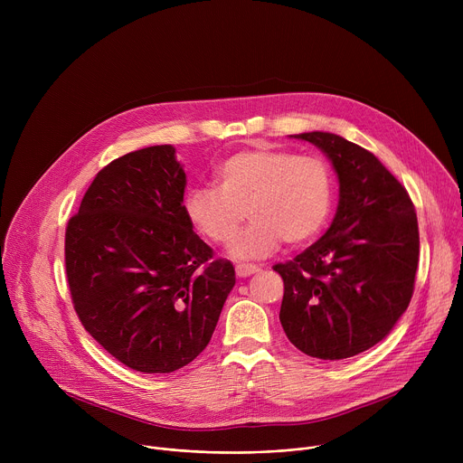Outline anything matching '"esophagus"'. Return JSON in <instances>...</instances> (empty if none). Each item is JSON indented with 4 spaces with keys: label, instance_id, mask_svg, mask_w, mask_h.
Segmentation results:
<instances>
[{
    "label": "esophagus",
    "instance_id": "obj_1",
    "mask_svg": "<svg viewBox=\"0 0 463 463\" xmlns=\"http://www.w3.org/2000/svg\"><path fill=\"white\" fill-rule=\"evenodd\" d=\"M260 269L256 266H245V263H240V266H236V277L238 279H247L254 273H258Z\"/></svg>",
    "mask_w": 463,
    "mask_h": 463
}]
</instances>
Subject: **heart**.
I'll use <instances>...</instances> for the list:
<instances>
[{
  "label": "heart",
  "mask_w": 463,
  "mask_h": 463,
  "mask_svg": "<svg viewBox=\"0 0 463 463\" xmlns=\"http://www.w3.org/2000/svg\"><path fill=\"white\" fill-rule=\"evenodd\" d=\"M214 175L218 186H197L184 195V213L202 236L229 245L247 211L252 222L231 249L234 260H263L284 240L306 243L332 213V170L313 156L249 148L223 159Z\"/></svg>",
  "instance_id": "obj_1"
}]
</instances>
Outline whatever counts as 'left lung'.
<instances>
[{
	"instance_id": "left-lung-1",
	"label": "left lung",
	"mask_w": 463,
	"mask_h": 463,
	"mask_svg": "<svg viewBox=\"0 0 463 463\" xmlns=\"http://www.w3.org/2000/svg\"><path fill=\"white\" fill-rule=\"evenodd\" d=\"M289 137L332 163L339 205L320 240L275 266L284 280L280 324L306 355L341 361L381 343L409 307L418 218L405 186L368 150L327 131Z\"/></svg>"
}]
</instances>
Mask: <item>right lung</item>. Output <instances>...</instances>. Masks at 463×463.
<instances>
[{"label":"right lung","instance_id":"right-lung-1","mask_svg":"<svg viewBox=\"0 0 463 463\" xmlns=\"http://www.w3.org/2000/svg\"><path fill=\"white\" fill-rule=\"evenodd\" d=\"M172 145L102 168L65 231V271L86 332L117 361L170 373L200 355L236 284L186 218Z\"/></svg>","mask_w":463,"mask_h":463}]
</instances>
